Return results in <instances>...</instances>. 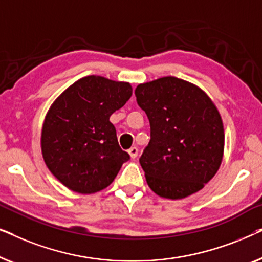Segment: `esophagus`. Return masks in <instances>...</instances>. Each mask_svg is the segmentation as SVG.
<instances>
[{"instance_id":"1","label":"esophagus","mask_w":262,"mask_h":262,"mask_svg":"<svg viewBox=\"0 0 262 262\" xmlns=\"http://www.w3.org/2000/svg\"><path fill=\"white\" fill-rule=\"evenodd\" d=\"M128 154H130L131 159H136V157H137V155H138L137 146H132V148L128 149Z\"/></svg>"}]
</instances>
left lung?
<instances>
[{"label":"left lung","mask_w":262,"mask_h":262,"mask_svg":"<svg viewBox=\"0 0 262 262\" xmlns=\"http://www.w3.org/2000/svg\"><path fill=\"white\" fill-rule=\"evenodd\" d=\"M135 95L150 123V142L139 159L149 187L168 199L200 191L223 159L217 107L196 85L173 76L138 84Z\"/></svg>","instance_id":"8db88e82"}]
</instances>
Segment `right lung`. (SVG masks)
Masks as SVG:
<instances>
[{"mask_svg": "<svg viewBox=\"0 0 262 262\" xmlns=\"http://www.w3.org/2000/svg\"><path fill=\"white\" fill-rule=\"evenodd\" d=\"M131 95L127 82L92 75L71 84L50 107L41 131L42 157L66 187L82 194L101 191L130 160L110 117Z\"/></svg>", "mask_w": 262, "mask_h": 262, "instance_id": "1", "label": "right lung"}]
</instances>
